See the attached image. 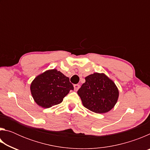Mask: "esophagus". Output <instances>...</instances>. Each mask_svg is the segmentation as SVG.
<instances>
[{
  "label": "esophagus",
  "mask_w": 150,
  "mask_h": 150,
  "mask_svg": "<svg viewBox=\"0 0 150 150\" xmlns=\"http://www.w3.org/2000/svg\"><path fill=\"white\" fill-rule=\"evenodd\" d=\"M79 87H80L79 85H78V84L74 85V89H75V91H77L79 89Z\"/></svg>",
  "instance_id": "34e87169"
}]
</instances>
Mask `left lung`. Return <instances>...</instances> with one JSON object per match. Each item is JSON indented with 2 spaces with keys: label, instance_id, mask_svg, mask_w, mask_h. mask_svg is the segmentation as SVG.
Instances as JSON below:
<instances>
[{
  "label": "left lung",
  "instance_id": "obj_1",
  "mask_svg": "<svg viewBox=\"0 0 150 150\" xmlns=\"http://www.w3.org/2000/svg\"><path fill=\"white\" fill-rule=\"evenodd\" d=\"M83 105L95 113L110 110L117 102L119 92L112 81L103 73H95L85 77L77 91Z\"/></svg>",
  "mask_w": 150,
  "mask_h": 150
}]
</instances>
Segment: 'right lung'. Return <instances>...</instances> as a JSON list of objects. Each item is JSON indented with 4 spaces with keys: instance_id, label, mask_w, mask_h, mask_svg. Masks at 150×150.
<instances>
[{
    "instance_id": "add662e5",
    "label": "right lung",
    "mask_w": 150,
    "mask_h": 150,
    "mask_svg": "<svg viewBox=\"0 0 150 150\" xmlns=\"http://www.w3.org/2000/svg\"><path fill=\"white\" fill-rule=\"evenodd\" d=\"M73 89L69 77L57 69L48 70L37 76L30 86L35 102L43 108H50L60 104Z\"/></svg>"
}]
</instances>
